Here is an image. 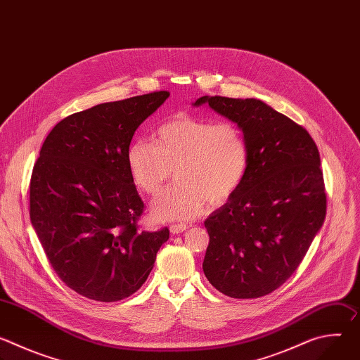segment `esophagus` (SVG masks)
<instances>
[{
    "label": "esophagus",
    "mask_w": 360,
    "mask_h": 360,
    "mask_svg": "<svg viewBox=\"0 0 360 360\" xmlns=\"http://www.w3.org/2000/svg\"><path fill=\"white\" fill-rule=\"evenodd\" d=\"M186 229H188V225H186V224H172V225H169V231H171V233H174V235L181 233V232H184V231H186Z\"/></svg>",
    "instance_id": "obj_1"
}]
</instances>
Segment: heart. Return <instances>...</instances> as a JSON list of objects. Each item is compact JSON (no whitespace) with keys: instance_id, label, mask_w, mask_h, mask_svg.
Listing matches in <instances>:
<instances>
[{"instance_id":"obj_1","label":"heart","mask_w":360,"mask_h":360,"mask_svg":"<svg viewBox=\"0 0 360 360\" xmlns=\"http://www.w3.org/2000/svg\"><path fill=\"white\" fill-rule=\"evenodd\" d=\"M248 145L231 121L184 117L162 124L153 142L138 139L127 150V165L135 185L157 195L172 175L176 182L152 203L161 221L196 218L205 203H222L240 186L248 169Z\"/></svg>"}]
</instances>
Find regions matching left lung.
I'll use <instances>...</instances> for the list:
<instances>
[{
  "label": "left lung",
  "instance_id": "8db88e82",
  "mask_svg": "<svg viewBox=\"0 0 360 360\" xmlns=\"http://www.w3.org/2000/svg\"><path fill=\"white\" fill-rule=\"evenodd\" d=\"M235 122L248 145V169L228 202L205 221L202 264L226 296L253 299L282 286L297 269L326 217L319 150L303 127L261 99L200 96Z\"/></svg>",
  "mask_w": 360,
  "mask_h": 360
}]
</instances>
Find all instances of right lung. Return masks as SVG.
Masks as SVG:
<instances>
[{"instance_id": "1", "label": "right lung", "mask_w": 360, "mask_h": 360, "mask_svg": "<svg viewBox=\"0 0 360 360\" xmlns=\"http://www.w3.org/2000/svg\"><path fill=\"white\" fill-rule=\"evenodd\" d=\"M157 91L72 114L45 138L30 184V217L60 279L98 302L135 293L169 229H138L143 202L127 165L136 128L167 98Z\"/></svg>"}]
</instances>
